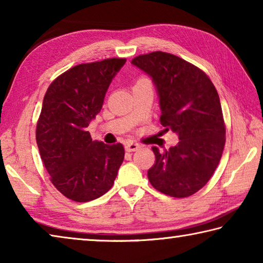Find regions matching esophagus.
Instances as JSON below:
<instances>
[{
  "label": "esophagus",
  "instance_id": "esophagus-1",
  "mask_svg": "<svg viewBox=\"0 0 263 263\" xmlns=\"http://www.w3.org/2000/svg\"><path fill=\"white\" fill-rule=\"evenodd\" d=\"M138 148H140V145L133 141H127L125 144V151L126 152H135Z\"/></svg>",
  "mask_w": 263,
  "mask_h": 263
}]
</instances>
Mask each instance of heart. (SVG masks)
<instances>
[{"label": "heart", "instance_id": "heart-1", "mask_svg": "<svg viewBox=\"0 0 263 263\" xmlns=\"http://www.w3.org/2000/svg\"><path fill=\"white\" fill-rule=\"evenodd\" d=\"M140 80H144V79H140Z\"/></svg>", "mask_w": 263, "mask_h": 263}]
</instances>
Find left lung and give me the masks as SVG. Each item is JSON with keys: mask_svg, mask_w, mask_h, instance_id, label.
<instances>
[{"mask_svg": "<svg viewBox=\"0 0 263 263\" xmlns=\"http://www.w3.org/2000/svg\"><path fill=\"white\" fill-rule=\"evenodd\" d=\"M132 64L152 77L160 97V123L179 135L169 149L152 147L147 176L160 193L183 198L201 190L215 173L225 146L219 96L202 69L171 53L138 55Z\"/></svg>", "mask_w": 263, "mask_h": 263, "instance_id": "1", "label": "left lung"}]
</instances>
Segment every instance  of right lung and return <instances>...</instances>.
<instances>
[{
	"instance_id": "right-lung-1",
	"label": "right lung",
	"mask_w": 263,
	"mask_h": 263,
	"mask_svg": "<svg viewBox=\"0 0 263 263\" xmlns=\"http://www.w3.org/2000/svg\"><path fill=\"white\" fill-rule=\"evenodd\" d=\"M125 61L110 58L74 66L53 80L44 96L35 140L52 184L72 201L89 202L109 191L124 160L121 142L92 140L87 127Z\"/></svg>"
}]
</instances>
